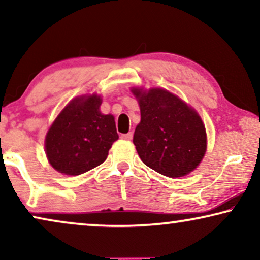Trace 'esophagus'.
I'll list each match as a JSON object with an SVG mask.
<instances>
[{
  "instance_id": "34e87169",
  "label": "esophagus",
  "mask_w": 260,
  "mask_h": 260,
  "mask_svg": "<svg viewBox=\"0 0 260 260\" xmlns=\"http://www.w3.org/2000/svg\"><path fill=\"white\" fill-rule=\"evenodd\" d=\"M120 137H122L123 140H125V141H131V140H133L134 135H133V133H127V134L122 135V136H120Z\"/></svg>"
}]
</instances>
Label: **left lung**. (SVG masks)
Returning <instances> with one entry per match:
<instances>
[{"instance_id":"1","label":"left lung","mask_w":260,"mask_h":260,"mask_svg":"<svg viewBox=\"0 0 260 260\" xmlns=\"http://www.w3.org/2000/svg\"><path fill=\"white\" fill-rule=\"evenodd\" d=\"M141 109L134 144L144 165L168 177L189 174L205 156L207 137L198 112L162 88H133Z\"/></svg>"}]
</instances>
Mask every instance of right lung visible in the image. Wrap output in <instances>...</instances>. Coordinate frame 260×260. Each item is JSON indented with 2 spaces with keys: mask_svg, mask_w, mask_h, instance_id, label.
Listing matches in <instances>:
<instances>
[{
  "mask_svg": "<svg viewBox=\"0 0 260 260\" xmlns=\"http://www.w3.org/2000/svg\"><path fill=\"white\" fill-rule=\"evenodd\" d=\"M97 94L78 97L56 117L46 136V155L53 168L66 175H80L102 165L118 140L115 118L99 111Z\"/></svg>",
  "mask_w": 260,
  "mask_h": 260,
  "instance_id": "obj_1",
  "label": "right lung"
}]
</instances>
